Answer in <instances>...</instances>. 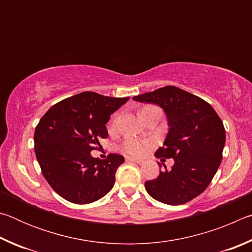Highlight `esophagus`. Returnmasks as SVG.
<instances>
[{
	"label": "esophagus",
	"mask_w": 252,
	"mask_h": 252,
	"mask_svg": "<svg viewBox=\"0 0 252 252\" xmlns=\"http://www.w3.org/2000/svg\"><path fill=\"white\" fill-rule=\"evenodd\" d=\"M126 160L129 161V162H134V163H138V164H142V163H143L142 160L135 159V158H132V157H126Z\"/></svg>",
	"instance_id": "1"
}]
</instances>
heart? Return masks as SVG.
Wrapping results in <instances>:
<instances>
[{"label": "heart", "mask_w": 252, "mask_h": 252, "mask_svg": "<svg viewBox=\"0 0 252 252\" xmlns=\"http://www.w3.org/2000/svg\"><path fill=\"white\" fill-rule=\"evenodd\" d=\"M119 120V116L113 117L112 120H111L110 126L116 127L117 123ZM152 141L149 139H140V138H134V136H127L125 140V142L122 143L121 149L122 151L126 153V155L132 156V157H142L146 155V153L150 150L152 147Z\"/></svg>", "instance_id": "1"}]
</instances>
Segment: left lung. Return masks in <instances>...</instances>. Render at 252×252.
I'll return each mask as SVG.
<instances>
[{"instance_id": "1", "label": "left lung", "mask_w": 252, "mask_h": 252, "mask_svg": "<svg viewBox=\"0 0 252 252\" xmlns=\"http://www.w3.org/2000/svg\"><path fill=\"white\" fill-rule=\"evenodd\" d=\"M132 99L161 106L168 119L167 138L155 156L164 161L172 158L174 164L170 170L164 167L155 180L146 181L148 193L170 206L191 201L210 185L222 160V121L208 102L172 85Z\"/></svg>"}]
</instances>
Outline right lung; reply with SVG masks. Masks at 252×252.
Segmentation results:
<instances>
[{"instance_id":"right-lung-1","label":"right lung","mask_w":252,"mask_h":252,"mask_svg":"<svg viewBox=\"0 0 252 252\" xmlns=\"http://www.w3.org/2000/svg\"><path fill=\"white\" fill-rule=\"evenodd\" d=\"M129 97L82 92L48 110L34 132V151L42 173L59 195L72 203H91L109 192L125 157L110 153L106 159L91 151L108 136L110 116Z\"/></svg>"}]
</instances>
